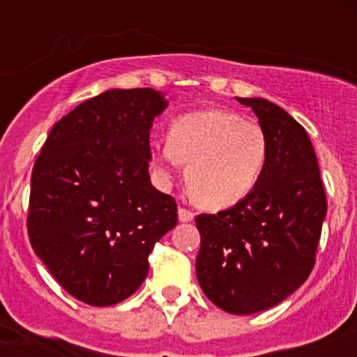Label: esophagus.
Returning a JSON list of instances; mask_svg holds the SVG:
<instances>
[{"label": "esophagus", "instance_id": "obj_1", "mask_svg": "<svg viewBox=\"0 0 357 357\" xmlns=\"http://www.w3.org/2000/svg\"><path fill=\"white\" fill-rule=\"evenodd\" d=\"M179 222H190L192 218H195V213L190 211V209H187V207H179Z\"/></svg>", "mask_w": 357, "mask_h": 357}]
</instances>
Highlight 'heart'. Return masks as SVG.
I'll return each instance as SVG.
<instances>
[{
	"label": "heart",
	"mask_w": 357,
	"mask_h": 357,
	"mask_svg": "<svg viewBox=\"0 0 357 357\" xmlns=\"http://www.w3.org/2000/svg\"><path fill=\"white\" fill-rule=\"evenodd\" d=\"M268 139L255 120L226 109H207L174 120L170 142L153 148L162 174L183 162L187 187L196 204L222 209L244 200L259 183L266 165Z\"/></svg>",
	"instance_id": "1"
}]
</instances>
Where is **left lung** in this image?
<instances>
[{"instance_id":"8db88e82","label":"left lung","mask_w":357,"mask_h":357,"mask_svg":"<svg viewBox=\"0 0 357 357\" xmlns=\"http://www.w3.org/2000/svg\"><path fill=\"white\" fill-rule=\"evenodd\" d=\"M237 100L265 129L266 165L244 200L196 217L202 237L196 276L217 307L250 315L280 304L307 280L328 202L305 129L266 100Z\"/></svg>"}]
</instances>
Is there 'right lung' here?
<instances>
[{
    "label": "right lung",
    "instance_id": "1",
    "mask_svg": "<svg viewBox=\"0 0 357 357\" xmlns=\"http://www.w3.org/2000/svg\"><path fill=\"white\" fill-rule=\"evenodd\" d=\"M165 107L153 89L103 92L53 126L33 165L31 246L89 305L131 296L155 243L178 224V204L148 174L151 123Z\"/></svg>",
    "mask_w": 357,
    "mask_h": 357
}]
</instances>
